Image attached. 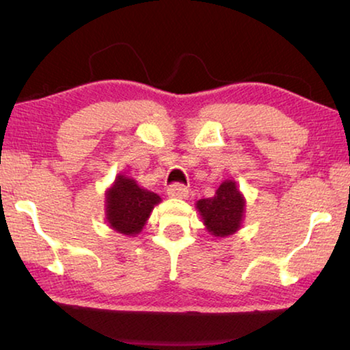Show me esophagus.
Here are the masks:
<instances>
[{
    "mask_svg": "<svg viewBox=\"0 0 350 350\" xmlns=\"http://www.w3.org/2000/svg\"><path fill=\"white\" fill-rule=\"evenodd\" d=\"M167 194H169L170 198H175V199H186V198H188L189 191L183 185L174 183V185L169 186V189H167Z\"/></svg>",
    "mask_w": 350,
    "mask_h": 350,
    "instance_id": "esophagus-1",
    "label": "esophagus"
}]
</instances>
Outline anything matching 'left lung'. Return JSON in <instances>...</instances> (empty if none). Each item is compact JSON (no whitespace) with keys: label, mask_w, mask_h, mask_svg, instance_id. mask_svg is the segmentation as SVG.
Returning a JSON list of instances; mask_svg holds the SVG:
<instances>
[{"label":"left lung","mask_w":350,"mask_h":350,"mask_svg":"<svg viewBox=\"0 0 350 350\" xmlns=\"http://www.w3.org/2000/svg\"><path fill=\"white\" fill-rule=\"evenodd\" d=\"M205 228L215 237L231 236L241 229L245 213V199L237 189L236 181L224 180L213 198L200 199L196 204Z\"/></svg>","instance_id":"8db88e82"}]
</instances>
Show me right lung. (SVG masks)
I'll return each mask as SVG.
<instances>
[{
  "mask_svg": "<svg viewBox=\"0 0 350 350\" xmlns=\"http://www.w3.org/2000/svg\"><path fill=\"white\" fill-rule=\"evenodd\" d=\"M105 198V217L109 228L124 236H137L142 232L154 205L161 202L156 193L142 188L135 180L122 174L116 176Z\"/></svg>",
  "mask_w": 350,
  "mask_h": 350,
  "instance_id": "add662e5",
  "label": "right lung"
}]
</instances>
